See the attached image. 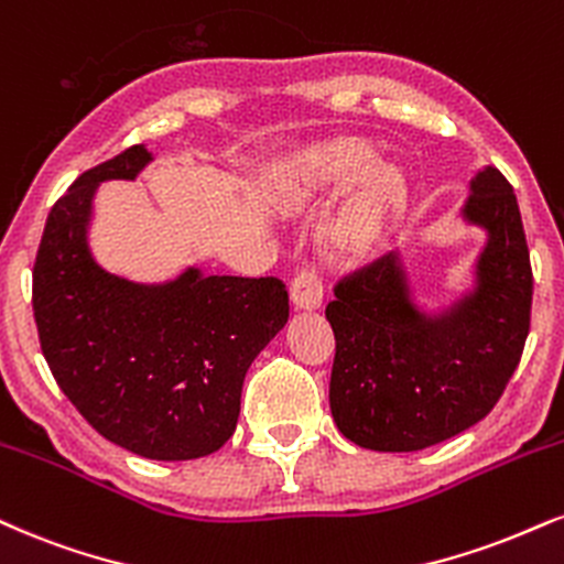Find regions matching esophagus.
I'll use <instances>...</instances> for the list:
<instances>
[{
  "mask_svg": "<svg viewBox=\"0 0 564 564\" xmlns=\"http://www.w3.org/2000/svg\"><path fill=\"white\" fill-rule=\"evenodd\" d=\"M291 302L300 310H315L323 302V281L315 268H302L291 281Z\"/></svg>",
  "mask_w": 564,
  "mask_h": 564,
  "instance_id": "1",
  "label": "esophagus"
}]
</instances>
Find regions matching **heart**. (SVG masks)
Listing matches in <instances>:
<instances>
[{
    "instance_id": "heart-1",
    "label": "heart",
    "mask_w": 564,
    "mask_h": 564,
    "mask_svg": "<svg viewBox=\"0 0 564 564\" xmlns=\"http://www.w3.org/2000/svg\"><path fill=\"white\" fill-rule=\"evenodd\" d=\"M376 149L365 141L341 139L312 147L296 158L286 178L291 207H304L334 188L357 181V188L325 226V241L341 257H359L376 247L386 223L404 196L402 173L391 165H372Z\"/></svg>"
}]
</instances>
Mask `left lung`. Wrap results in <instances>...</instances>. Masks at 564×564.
Segmentation results:
<instances>
[{"label":"left lung","instance_id":"1","mask_svg":"<svg viewBox=\"0 0 564 564\" xmlns=\"http://www.w3.org/2000/svg\"><path fill=\"white\" fill-rule=\"evenodd\" d=\"M463 217L486 230L476 286L441 315L412 302L397 252L336 283L330 412L372 452H417L484 420L510 383L531 330L533 273L518 196L497 167L470 181Z\"/></svg>","mask_w":564,"mask_h":564}]
</instances>
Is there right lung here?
Returning <instances> with one entry per match:
<instances>
[{"label":"right lung","mask_w":564,"mask_h":564,"mask_svg":"<svg viewBox=\"0 0 564 564\" xmlns=\"http://www.w3.org/2000/svg\"><path fill=\"white\" fill-rule=\"evenodd\" d=\"M152 162L135 144L73 181L46 217L33 317L54 381L94 431L162 463L207 457L234 436L249 365L289 321L278 278L205 275L135 283L88 249L94 194Z\"/></svg>","instance_id":"1"}]
</instances>
